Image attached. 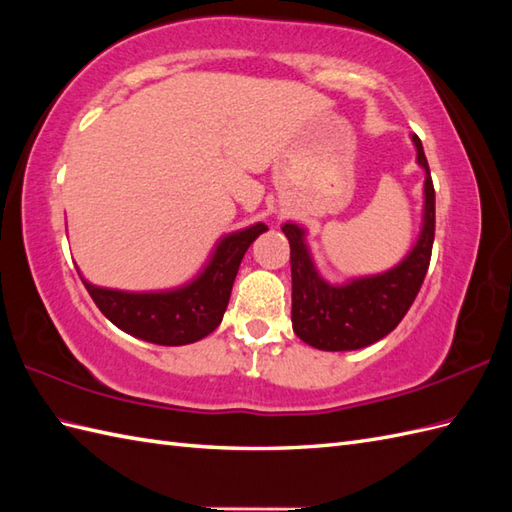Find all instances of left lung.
<instances>
[{"label":"left lung","mask_w":512,"mask_h":512,"mask_svg":"<svg viewBox=\"0 0 512 512\" xmlns=\"http://www.w3.org/2000/svg\"><path fill=\"white\" fill-rule=\"evenodd\" d=\"M416 162L424 171L422 220L416 242L383 273L350 277L343 284L321 275L301 224L286 222L292 270V330L323 352H350L383 339L405 317L427 275L436 235V191L420 138L413 134Z\"/></svg>","instance_id":"8db88e82"}]
</instances>
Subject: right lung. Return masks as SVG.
Instances as JSON below:
<instances>
[{
	"label": "right lung",
	"mask_w": 512,
	"mask_h": 512,
	"mask_svg": "<svg viewBox=\"0 0 512 512\" xmlns=\"http://www.w3.org/2000/svg\"><path fill=\"white\" fill-rule=\"evenodd\" d=\"M264 231L268 228L257 222L220 237L200 273L176 288L134 292L96 286L81 270L79 277L96 308L116 328L147 343L189 345L209 336L222 323L244 253Z\"/></svg>",
	"instance_id": "right-lung-1"
}]
</instances>
